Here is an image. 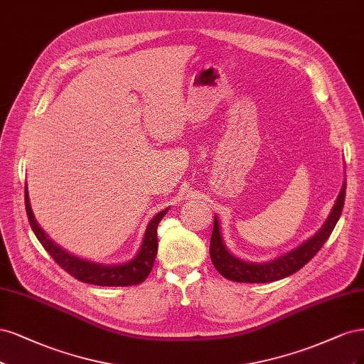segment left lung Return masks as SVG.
Segmentation results:
<instances>
[{"label": "left lung", "instance_id": "8db88e82", "mask_svg": "<svg viewBox=\"0 0 364 364\" xmlns=\"http://www.w3.org/2000/svg\"><path fill=\"white\" fill-rule=\"evenodd\" d=\"M345 189L346 184H343L342 191H340L333 212L328 216L323 227L313 237L298 246V248L267 263H248L232 257L225 250V245L220 237L219 222L215 218L212 239H210V259H212L216 271L227 279L237 281V283H272V281H278L295 274L319 252L323 243L331 236L337 220L340 215H342L345 204Z\"/></svg>", "mask_w": 364, "mask_h": 364}]
</instances>
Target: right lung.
<instances>
[{"instance_id": "add662e5", "label": "right lung", "mask_w": 364, "mask_h": 364, "mask_svg": "<svg viewBox=\"0 0 364 364\" xmlns=\"http://www.w3.org/2000/svg\"><path fill=\"white\" fill-rule=\"evenodd\" d=\"M26 210L28 222L31 225V230L36 234L38 240L42 243L45 251L48 252L53 260L60 266L62 269L73 275L75 279L81 281V283L87 284H95L102 287H125V286H136L144 283L149 272L152 271V266H154V260L157 255V227L161 218L166 215L168 208L161 210L157 213L146 227L145 237L140 246V251L134 257L133 260L124 264H114V266H104L97 264L92 262H86L77 259V257L65 252L62 248L50 240V237L42 231V228L38 225V222L34 220L31 207H30V199L27 193V184H26Z\"/></svg>"}]
</instances>
